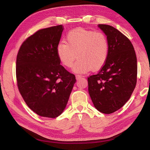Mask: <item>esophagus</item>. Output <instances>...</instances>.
Returning a JSON list of instances; mask_svg holds the SVG:
<instances>
[{"instance_id":"esophagus-1","label":"esophagus","mask_w":150,"mask_h":150,"mask_svg":"<svg viewBox=\"0 0 150 150\" xmlns=\"http://www.w3.org/2000/svg\"><path fill=\"white\" fill-rule=\"evenodd\" d=\"M81 78H82V76H80V75H76V78L77 80L80 79Z\"/></svg>"}]
</instances>
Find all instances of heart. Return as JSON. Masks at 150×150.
<instances>
[{"label":"heart","mask_w":150,"mask_h":150,"mask_svg":"<svg viewBox=\"0 0 150 150\" xmlns=\"http://www.w3.org/2000/svg\"><path fill=\"white\" fill-rule=\"evenodd\" d=\"M56 52L59 59L67 67L73 65L76 56L78 61L72 67L76 74H84L101 67L107 60L109 43L105 34L84 29L70 31L65 42L57 45Z\"/></svg>","instance_id":"b5f03b06"}]
</instances>
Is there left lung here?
I'll use <instances>...</instances> for the list:
<instances>
[{
    "label": "left lung",
    "instance_id": "1",
    "mask_svg": "<svg viewBox=\"0 0 150 150\" xmlns=\"http://www.w3.org/2000/svg\"><path fill=\"white\" fill-rule=\"evenodd\" d=\"M106 36L109 52L96 74L88 78V91L96 110L111 114L123 106L137 84V59L130 40L112 26L98 24Z\"/></svg>",
    "mask_w": 150,
    "mask_h": 150
}]
</instances>
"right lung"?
I'll return each mask as SVG.
<instances>
[{
  "label": "right lung",
  "instance_id": "right-lung-1",
  "mask_svg": "<svg viewBox=\"0 0 150 150\" xmlns=\"http://www.w3.org/2000/svg\"><path fill=\"white\" fill-rule=\"evenodd\" d=\"M64 27L40 29L22 43L16 60L19 92L32 111L54 118L64 111L76 77L62 66L56 48Z\"/></svg>",
  "mask_w": 150,
  "mask_h": 150
}]
</instances>
